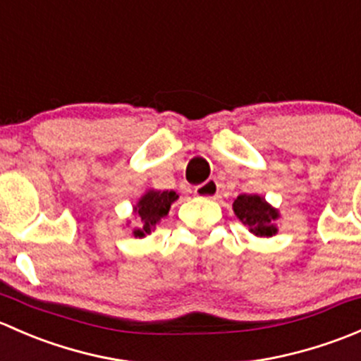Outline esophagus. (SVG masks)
<instances>
[{
	"label": "esophagus",
	"instance_id": "1",
	"mask_svg": "<svg viewBox=\"0 0 361 361\" xmlns=\"http://www.w3.org/2000/svg\"><path fill=\"white\" fill-rule=\"evenodd\" d=\"M194 192L197 197L214 199L218 195V192H220V185H218V181L214 180V178H209V180L204 181L202 185H197Z\"/></svg>",
	"mask_w": 361,
	"mask_h": 361
}]
</instances>
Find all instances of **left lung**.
<instances>
[{"instance_id": "obj_1", "label": "left lung", "mask_w": 361, "mask_h": 361, "mask_svg": "<svg viewBox=\"0 0 361 361\" xmlns=\"http://www.w3.org/2000/svg\"><path fill=\"white\" fill-rule=\"evenodd\" d=\"M232 207H234L235 216L250 228L251 234L258 235V238H272L278 232V227L274 224L279 218L278 209H274L260 195H238V199L232 204Z\"/></svg>"}]
</instances>
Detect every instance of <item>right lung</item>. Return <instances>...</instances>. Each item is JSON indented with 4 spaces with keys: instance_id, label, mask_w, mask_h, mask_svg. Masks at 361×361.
Returning a JSON list of instances; mask_svg holds the SVG:
<instances>
[{
    "instance_id": "obj_1",
    "label": "right lung",
    "mask_w": 361,
    "mask_h": 361,
    "mask_svg": "<svg viewBox=\"0 0 361 361\" xmlns=\"http://www.w3.org/2000/svg\"><path fill=\"white\" fill-rule=\"evenodd\" d=\"M176 199L178 194L174 190H148L134 206V213L137 214L140 227L134 228L133 234L136 238H145L147 234H150L155 225L169 213L171 204Z\"/></svg>"
}]
</instances>
